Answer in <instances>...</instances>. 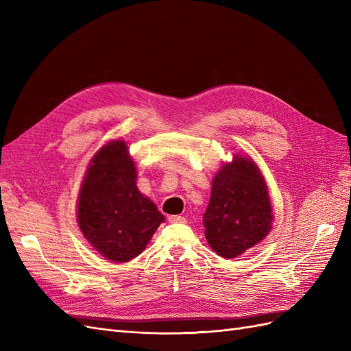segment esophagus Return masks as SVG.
<instances>
[{
	"label": "esophagus",
	"instance_id": "esophagus-1",
	"mask_svg": "<svg viewBox=\"0 0 351 351\" xmlns=\"http://www.w3.org/2000/svg\"><path fill=\"white\" fill-rule=\"evenodd\" d=\"M168 221L169 222H186V218L182 215H169Z\"/></svg>",
	"mask_w": 351,
	"mask_h": 351
}]
</instances>
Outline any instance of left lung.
<instances>
[{
    "mask_svg": "<svg viewBox=\"0 0 351 351\" xmlns=\"http://www.w3.org/2000/svg\"><path fill=\"white\" fill-rule=\"evenodd\" d=\"M268 186L250 158L236 155L212 180L204 214L205 237L215 253L237 258L267 237L272 226Z\"/></svg>",
    "mask_w": 351,
    "mask_h": 351,
    "instance_id": "1",
    "label": "left lung"
}]
</instances>
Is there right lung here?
Segmentation results:
<instances>
[{"instance_id": "add662e5", "label": "right lung", "mask_w": 351, "mask_h": 351, "mask_svg": "<svg viewBox=\"0 0 351 351\" xmlns=\"http://www.w3.org/2000/svg\"><path fill=\"white\" fill-rule=\"evenodd\" d=\"M136 167L124 141L95 154L79 192L77 222L105 259L129 262L141 254L164 215L136 186Z\"/></svg>"}]
</instances>
